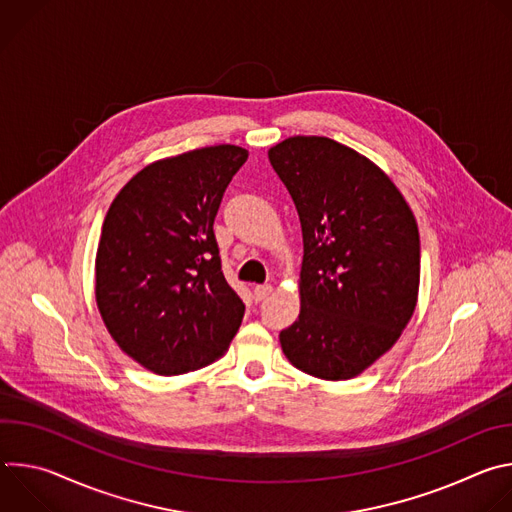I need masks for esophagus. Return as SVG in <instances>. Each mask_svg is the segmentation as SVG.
Masks as SVG:
<instances>
[{
	"mask_svg": "<svg viewBox=\"0 0 512 512\" xmlns=\"http://www.w3.org/2000/svg\"><path fill=\"white\" fill-rule=\"evenodd\" d=\"M271 291H273L271 283L255 285V289H253V294H255V300H257V302H263V300H267V298L271 296Z\"/></svg>",
	"mask_w": 512,
	"mask_h": 512,
	"instance_id": "1",
	"label": "esophagus"
}]
</instances>
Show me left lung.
Listing matches in <instances>:
<instances>
[{
  "label": "left lung",
  "instance_id": "obj_1",
  "mask_svg": "<svg viewBox=\"0 0 512 512\" xmlns=\"http://www.w3.org/2000/svg\"><path fill=\"white\" fill-rule=\"evenodd\" d=\"M269 162L294 198L304 237L302 310L279 332L287 360L346 381L381 358L413 316L419 231L391 178L346 145L287 137Z\"/></svg>",
  "mask_w": 512,
  "mask_h": 512
}]
</instances>
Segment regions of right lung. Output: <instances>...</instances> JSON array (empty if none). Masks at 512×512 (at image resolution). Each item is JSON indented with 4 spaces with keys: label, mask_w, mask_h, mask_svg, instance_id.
<instances>
[{
    "label": "right lung",
    "mask_w": 512,
    "mask_h": 512,
    "mask_svg": "<svg viewBox=\"0 0 512 512\" xmlns=\"http://www.w3.org/2000/svg\"><path fill=\"white\" fill-rule=\"evenodd\" d=\"M247 158L225 143L158 160L109 206L95 261L97 306L119 348L156 375L206 367L241 326L245 304L223 275L212 225Z\"/></svg>",
    "instance_id": "add662e5"
}]
</instances>
